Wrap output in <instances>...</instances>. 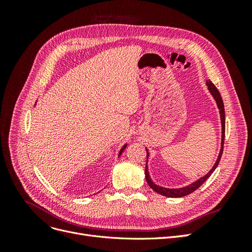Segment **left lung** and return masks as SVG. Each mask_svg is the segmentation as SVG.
<instances>
[{
  "label": "left lung",
  "mask_w": 252,
  "mask_h": 252,
  "mask_svg": "<svg viewBox=\"0 0 252 252\" xmlns=\"http://www.w3.org/2000/svg\"><path fill=\"white\" fill-rule=\"evenodd\" d=\"M206 85H207L210 94L213 96V98H215V101L217 103V106H218V108H219V112H220V125H222V139H220V149L217 161H216L215 165L212 166V168L209 170L208 173H206L204 177H202L200 179H197L196 181L192 182L191 184H189V185L184 186V187H180V188H166V187H163V186L157 185L156 183L152 181L151 178H150V174H149V171H148L149 151L146 148V151H147V161H146V167H145V178H146L147 184L149 185V187L154 189L155 191L157 193H158V194L164 195V196H168V197H182V196H185L187 194H190L191 192H193L194 190H196L197 188H199L203 184V183H205V181L210 177L211 173L216 170V168H217L219 163H220V157H222V154H223L224 140H225V109H224V103H223L222 96H220L218 88L215 85H213V84L211 83V81L206 82Z\"/></svg>",
  "instance_id": "1"
}]
</instances>
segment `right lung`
Masks as SVG:
<instances>
[{
    "label": "right lung",
    "instance_id": "obj_1",
    "mask_svg": "<svg viewBox=\"0 0 252 252\" xmlns=\"http://www.w3.org/2000/svg\"><path fill=\"white\" fill-rule=\"evenodd\" d=\"M35 103H36V102H35ZM126 147H127V143H126V144L124 145V146H123V147H122V148H121V150H120V152H119V157H120V156L122 155V152H123V151H124V150L126 149Z\"/></svg>",
    "mask_w": 252,
    "mask_h": 252
}]
</instances>
